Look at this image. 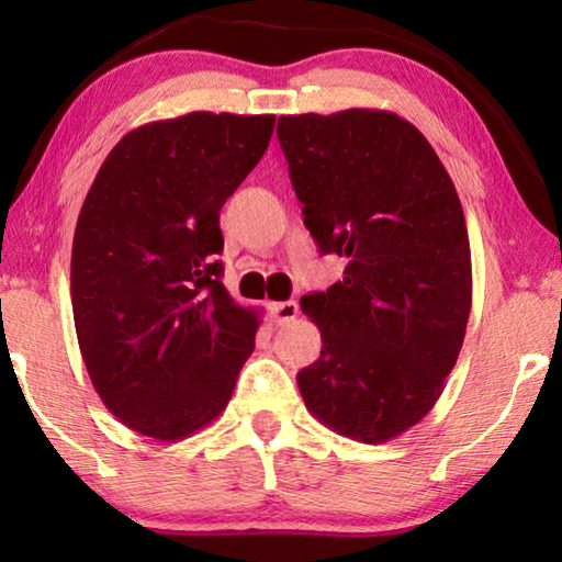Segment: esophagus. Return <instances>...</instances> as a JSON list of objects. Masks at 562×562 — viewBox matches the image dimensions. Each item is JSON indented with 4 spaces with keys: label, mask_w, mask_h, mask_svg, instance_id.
Segmentation results:
<instances>
[{
    "label": "esophagus",
    "mask_w": 562,
    "mask_h": 562,
    "mask_svg": "<svg viewBox=\"0 0 562 562\" xmlns=\"http://www.w3.org/2000/svg\"><path fill=\"white\" fill-rule=\"evenodd\" d=\"M268 310H271V317L276 325H289V322L296 319L299 304L296 302H279V304L268 306Z\"/></svg>",
    "instance_id": "34e87169"
}]
</instances>
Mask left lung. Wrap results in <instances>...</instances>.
<instances>
[{"label": "left lung", "instance_id": "1", "mask_svg": "<svg viewBox=\"0 0 562 562\" xmlns=\"http://www.w3.org/2000/svg\"><path fill=\"white\" fill-rule=\"evenodd\" d=\"M276 135L306 229L348 258L342 281L302 296L322 352L299 391L337 435L386 442L432 409L463 348L473 276L458 191L394 112L283 114Z\"/></svg>", "mask_w": 562, "mask_h": 562}]
</instances>
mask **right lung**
<instances>
[{
  "label": "right lung",
  "instance_id": "1",
  "mask_svg": "<svg viewBox=\"0 0 562 562\" xmlns=\"http://www.w3.org/2000/svg\"><path fill=\"white\" fill-rule=\"evenodd\" d=\"M273 114L148 122L104 158L76 222L71 304L89 379L135 432L210 425L256 348L258 317L222 286L220 210L268 148Z\"/></svg>",
  "mask_w": 562,
  "mask_h": 562
}]
</instances>
